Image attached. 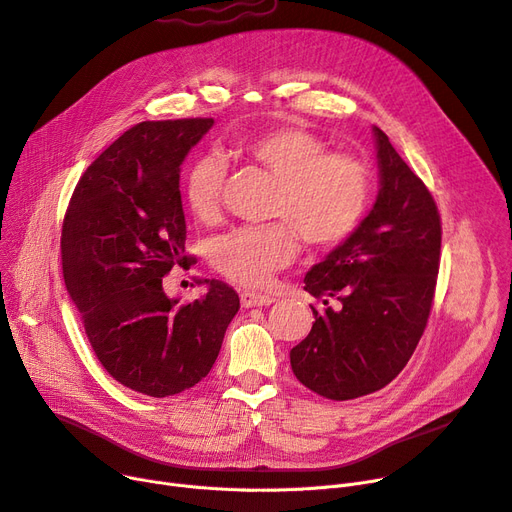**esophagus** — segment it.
<instances>
[{
    "label": "esophagus",
    "mask_w": 512,
    "mask_h": 512,
    "mask_svg": "<svg viewBox=\"0 0 512 512\" xmlns=\"http://www.w3.org/2000/svg\"><path fill=\"white\" fill-rule=\"evenodd\" d=\"M276 299L270 297V294H259V292H249L245 290L240 294V303L245 307H265V305H272Z\"/></svg>",
    "instance_id": "obj_1"
}]
</instances>
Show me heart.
<instances>
[{"instance_id": "obj_1", "label": "heart", "mask_w": 512, "mask_h": 512, "mask_svg": "<svg viewBox=\"0 0 512 512\" xmlns=\"http://www.w3.org/2000/svg\"><path fill=\"white\" fill-rule=\"evenodd\" d=\"M234 151L276 176L272 224L242 226L213 242L211 257L228 280L263 288L297 253V232L309 247H336L351 236L371 201V172L363 159L326 153L317 134L278 126L236 141ZM226 166L218 155L197 157L184 174V201L199 222L220 218Z\"/></svg>"}]
</instances>
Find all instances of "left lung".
Masks as SVG:
<instances>
[{
	"label": "left lung",
	"instance_id": "left-lung-1",
	"mask_svg": "<svg viewBox=\"0 0 512 512\" xmlns=\"http://www.w3.org/2000/svg\"><path fill=\"white\" fill-rule=\"evenodd\" d=\"M380 193L359 228L305 276L309 336L290 351L297 380L330 400L388 386L411 359L432 311L442 224L432 193L373 126ZM330 300H338L332 308Z\"/></svg>",
	"mask_w": 512,
	"mask_h": 512
}]
</instances>
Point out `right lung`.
Here are the masks:
<instances>
[{
  "instance_id": "add662e5",
  "label": "right lung",
  "mask_w": 512,
  "mask_h": 512,
  "mask_svg": "<svg viewBox=\"0 0 512 512\" xmlns=\"http://www.w3.org/2000/svg\"><path fill=\"white\" fill-rule=\"evenodd\" d=\"M211 118L141 122L80 176L62 228L64 282L93 351L122 386L153 398L193 388L220 355L240 309L236 290L205 280L176 305L161 286L188 265L180 166Z\"/></svg>"
}]
</instances>
